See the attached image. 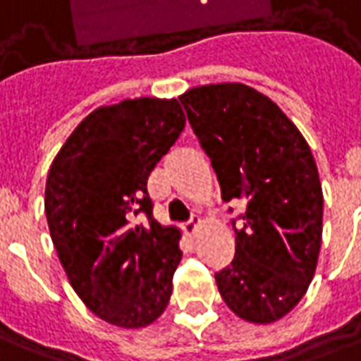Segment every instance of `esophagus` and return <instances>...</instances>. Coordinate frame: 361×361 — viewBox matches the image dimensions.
Returning <instances> with one entry per match:
<instances>
[{"label":"esophagus","mask_w":361,"mask_h":361,"mask_svg":"<svg viewBox=\"0 0 361 361\" xmlns=\"http://www.w3.org/2000/svg\"><path fill=\"white\" fill-rule=\"evenodd\" d=\"M199 226H201V219L193 215L191 219H189V223L183 224V231H185V234H189V236H193V234L197 233Z\"/></svg>","instance_id":"esophagus-1"}]
</instances>
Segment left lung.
<instances>
[{"label":"left lung","mask_w":361,"mask_h":361,"mask_svg":"<svg viewBox=\"0 0 361 361\" xmlns=\"http://www.w3.org/2000/svg\"><path fill=\"white\" fill-rule=\"evenodd\" d=\"M180 103L223 201H246L240 228L233 219V262L215 274L219 293L244 321H279L307 293L321 252L322 188L311 148L286 113L248 85H201Z\"/></svg>","instance_id":"1"}]
</instances>
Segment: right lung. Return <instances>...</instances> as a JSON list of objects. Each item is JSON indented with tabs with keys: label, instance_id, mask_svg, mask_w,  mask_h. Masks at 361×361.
<instances>
[{
	"label": "right lung",
	"instance_id": "1",
	"mask_svg": "<svg viewBox=\"0 0 361 361\" xmlns=\"http://www.w3.org/2000/svg\"><path fill=\"white\" fill-rule=\"evenodd\" d=\"M183 127L178 99H125L90 113L50 166L44 211L60 264L115 326H148L170 301L180 231L152 216L146 181ZM138 212L148 224H132Z\"/></svg>",
	"mask_w": 361,
	"mask_h": 361
}]
</instances>
